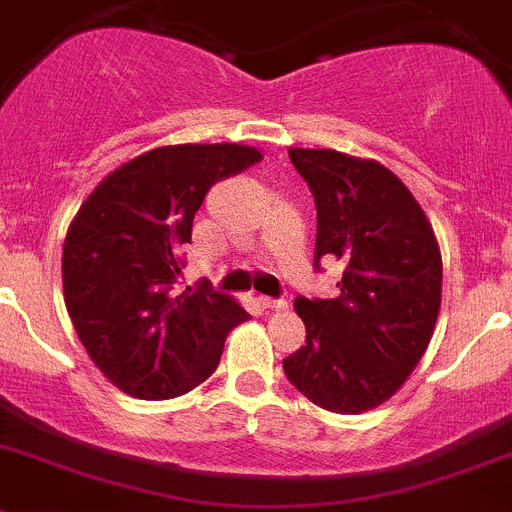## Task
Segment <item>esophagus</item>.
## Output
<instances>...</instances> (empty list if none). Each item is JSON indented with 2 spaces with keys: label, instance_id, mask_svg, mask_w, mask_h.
<instances>
[{
  "label": "esophagus",
  "instance_id": "obj_1",
  "mask_svg": "<svg viewBox=\"0 0 512 512\" xmlns=\"http://www.w3.org/2000/svg\"><path fill=\"white\" fill-rule=\"evenodd\" d=\"M259 304L264 306V309H271V311H284L286 306V299H271V296H259Z\"/></svg>",
  "mask_w": 512,
  "mask_h": 512
}]
</instances>
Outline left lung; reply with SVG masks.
<instances>
[{
	"mask_svg": "<svg viewBox=\"0 0 512 512\" xmlns=\"http://www.w3.org/2000/svg\"><path fill=\"white\" fill-rule=\"evenodd\" d=\"M316 206L314 269L342 261L337 299L296 296L306 344L286 379L314 405L359 415L392 397L425 354L442 294L435 233L405 183L374 160L291 148Z\"/></svg>",
	"mask_w": 512,
	"mask_h": 512,
	"instance_id": "obj_1",
	"label": "left lung"
}]
</instances>
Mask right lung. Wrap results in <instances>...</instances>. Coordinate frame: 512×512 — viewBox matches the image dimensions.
I'll use <instances>...</instances> for the list:
<instances>
[{"label": "right lung", "mask_w": 512, "mask_h": 512, "mask_svg": "<svg viewBox=\"0 0 512 512\" xmlns=\"http://www.w3.org/2000/svg\"><path fill=\"white\" fill-rule=\"evenodd\" d=\"M248 145H168L107 175L77 211L62 251L65 304L82 347L140 399L191 392L216 372L248 311L198 286L173 296L193 216L213 183L259 163Z\"/></svg>", "instance_id": "add662e5"}]
</instances>
